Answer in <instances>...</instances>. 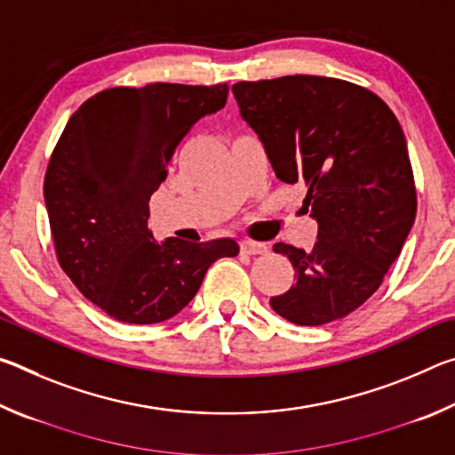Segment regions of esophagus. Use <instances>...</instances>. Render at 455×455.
<instances>
[{"mask_svg":"<svg viewBox=\"0 0 455 455\" xmlns=\"http://www.w3.org/2000/svg\"><path fill=\"white\" fill-rule=\"evenodd\" d=\"M241 251L246 252V255H265L268 251V246L265 243H259V241H243L241 243Z\"/></svg>","mask_w":455,"mask_h":455,"instance_id":"1","label":"esophagus"}]
</instances>
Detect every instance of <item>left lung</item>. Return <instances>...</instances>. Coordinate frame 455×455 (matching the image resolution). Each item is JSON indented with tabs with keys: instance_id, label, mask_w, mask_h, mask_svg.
<instances>
[{
	"instance_id": "1",
	"label": "left lung",
	"mask_w": 455,
	"mask_h": 455,
	"mask_svg": "<svg viewBox=\"0 0 455 455\" xmlns=\"http://www.w3.org/2000/svg\"><path fill=\"white\" fill-rule=\"evenodd\" d=\"M233 92L276 179L305 188L303 209L319 222L313 251L273 246L295 283L268 303L305 327L347 317L381 287L418 211L395 114L371 90L325 76L236 82Z\"/></svg>"
}]
</instances>
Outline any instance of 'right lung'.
Listing matches in <instances>:
<instances>
[{
  "label": "right lung",
  "instance_id": "right-lung-1",
  "mask_svg": "<svg viewBox=\"0 0 455 455\" xmlns=\"http://www.w3.org/2000/svg\"><path fill=\"white\" fill-rule=\"evenodd\" d=\"M228 84L108 88L72 114L44 179L53 249L84 297L132 325L174 317L233 238L158 244L148 200L192 126L227 104Z\"/></svg>",
  "mask_w": 455,
  "mask_h": 455
}]
</instances>
